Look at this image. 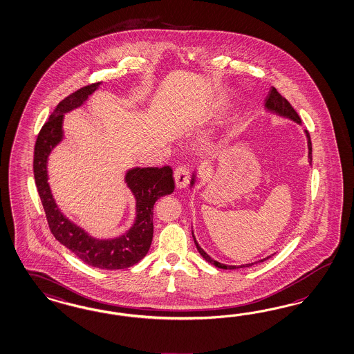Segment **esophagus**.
Listing matches in <instances>:
<instances>
[{
	"label": "esophagus",
	"instance_id": "34e87169",
	"mask_svg": "<svg viewBox=\"0 0 354 354\" xmlns=\"http://www.w3.org/2000/svg\"><path fill=\"white\" fill-rule=\"evenodd\" d=\"M189 177H190L189 168L185 167V165L178 167V168L174 171V182H176L177 189L182 190V189L187 187V185H189Z\"/></svg>",
	"mask_w": 354,
	"mask_h": 354
}]
</instances>
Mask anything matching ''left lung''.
<instances>
[{
  "label": "left lung",
  "mask_w": 354,
  "mask_h": 354,
  "mask_svg": "<svg viewBox=\"0 0 354 354\" xmlns=\"http://www.w3.org/2000/svg\"><path fill=\"white\" fill-rule=\"evenodd\" d=\"M265 110H266V111L273 112L275 115L282 116V118H286V119H290V120L297 122V124H301V119H300V116L297 115V112L293 110V107L290 104V102L287 101L284 97H282V95L277 91L275 88L270 89L268 97H266V100H265ZM305 131V136H306V140H308V150H309L308 159H309V164L312 165V141H310V136H309L308 131ZM195 182H196V172L192 173V182H190V186H192V187L195 185ZM192 238H194V243H195V245H196L199 253L202 254L203 259H204L205 261H208V263L214 265L216 268H220V269H230V270H232V269H241V268H250V266H252L254 263H263L265 260H268V259L272 257V256H268V257H265L263 260H259V261H254V263H245V265H226V263H218V261L213 260L212 257L203 250L202 247L199 245V243L196 242V238H195V235H194V232H192Z\"/></svg>",
  "instance_id": "left-lung-1"
}]
</instances>
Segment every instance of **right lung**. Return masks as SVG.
<instances>
[{
	"label": "right lung",
	"mask_w": 354,
	"mask_h": 354,
	"mask_svg": "<svg viewBox=\"0 0 354 354\" xmlns=\"http://www.w3.org/2000/svg\"><path fill=\"white\" fill-rule=\"evenodd\" d=\"M101 84L95 82L84 86L59 102L37 136L33 173L44 211L55 239L84 263L98 269L116 270L131 268L149 252L153 235V204L164 195L172 194L174 180L169 165L128 169L124 180L136 199V218L131 229L116 238H93L61 212L48 182V159L63 140L64 113L82 106Z\"/></svg>",
	"instance_id": "obj_1"
}]
</instances>
